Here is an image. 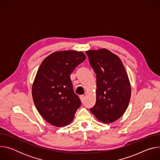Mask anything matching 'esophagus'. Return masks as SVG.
Wrapping results in <instances>:
<instances>
[{
  "label": "esophagus",
  "mask_w": 160,
  "mask_h": 160,
  "mask_svg": "<svg viewBox=\"0 0 160 160\" xmlns=\"http://www.w3.org/2000/svg\"><path fill=\"white\" fill-rule=\"evenodd\" d=\"M80 100H81V101H82V102H83V101H84V99H85L84 96H83V95H81V96H80Z\"/></svg>",
  "instance_id": "esophagus-1"
}]
</instances>
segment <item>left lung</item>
<instances>
[{"label":"left lung","instance_id":"left-lung-1","mask_svg":"<svg viewBox=\"0 0 160 160\" xmlns=\"http://www.w3.org/2000/svg\"><path fill=\"white\" fill-rule=\"evenodd\" d=\"M96 74V102L90 109L97 119L110 123L125 112L131 96L130 81L120 59L108 49L86 51Z\"/></svg>","mask_w":160,"mask_h":160}]
</instances>
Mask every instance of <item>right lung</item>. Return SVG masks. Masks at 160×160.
<instances>
[{
    "instance_id": "add662e5",
    "label": "right lung",
    "mask_w": 160,
    "mask_h": 160,
    "mask_svg": "<svg viewBox=\"0 0 160 160\" xmlns=\"http://www.w3.org/2000/svg\"><path fill=\"white\" fill-rule=\"evenodd\" d=\"M86 58L82 52L58 51L41 63L32 85V97L40 115L60 127L71 123L81 101L74 92L70 74Z\"/></svg>"
}]
</instances>
